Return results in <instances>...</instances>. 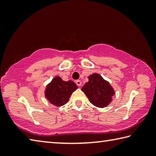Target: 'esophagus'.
Listing matches in <instances>:
<instances>
[{
    "label": "esophagus",
    "instance_id": "esophagus-1",
    "mask_svg": "<svg viewBox=\"0 0 156 156\" xmlns=\"http://www.w3.org/2000/svg\"><path fill=\"white\" fill-rule=\"evenodd\" d=\"M76 84H77L78 86H81V81L80 80H77L76 81Z\"/></svg>",
    "mask_w": 156,
    "mask_h": 156
}]
</instances>
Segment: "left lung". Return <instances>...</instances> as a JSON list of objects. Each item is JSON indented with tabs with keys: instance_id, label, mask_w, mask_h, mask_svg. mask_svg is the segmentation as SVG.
Segmentation results:
<instances>
[{
	"instance_id": "left-lung-1",
	"label": "left lung",
	"mask_w": 156,
	"mask_h": 156,
	"mask_svg": "<svg viewBox=\"0 0 156 156\" xmlns=\"http://www.w3.org/2000/svg\"><path fill=\"white\" fill-rule=\"evenodd\" d=\"M89 81L82 87L91 103L94 106L104 108L112 101L115 91L109 83L98 73H94L88 77Z\"/></svg>"
}]
</instances>
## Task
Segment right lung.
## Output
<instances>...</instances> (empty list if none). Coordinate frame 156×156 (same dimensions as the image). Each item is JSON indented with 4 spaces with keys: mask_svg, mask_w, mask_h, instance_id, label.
<instances>
[{
    "mask_svg": "<svg viewBox=\"0 0 156 156\" xmlns=\"http://www.w3.org/2000/svg\"><path fill=\"white\" fill-rule=\"evenodd\" d=\"M77 89L78 86L73 81H64L59 76H56L47 85L44 96L50 103L60 107L67 103L71 95Z\"/></svg>",
    "mask_w": 156,
    "mask_h": 156,
    "instance_id": "add662e5",
    "label": "right lung"
}]
</instances>
